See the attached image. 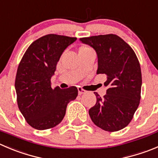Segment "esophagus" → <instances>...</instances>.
Wrapping results in <instances>:
<instances>
[{"label": "esophagus", "instance_id": "obj_1", "mask_svg": "<svg viewBox=\"0 0 158 158\" xmlns=\"http://www.w3.org/2000/svg\"><path fill=\"white\" fill-rule=\"evenodd\" d=\"M85 93H86V91H85V90H83L82 88H78V94H80V95L81 94H85Z\"/></svg>", "mask_w": 158, "mask_h": 158}]
</instances>
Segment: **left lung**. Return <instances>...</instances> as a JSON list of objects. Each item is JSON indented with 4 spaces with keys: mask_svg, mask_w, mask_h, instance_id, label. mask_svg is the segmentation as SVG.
Wrapping results in <instances>:
<instances>
[{
    "mask_svg": "<svg viewBox=\"0 0 158 158\" xmlns=\"http://www.w3.org/2000/svg\"><path fill=\"white\" fill-rule=\"evenodd\" d=\"M92 47L98 57L97 74L107 76L103 98L96 94L95 106L89 115L97 127L106 131L125 128L133 118L140 100L142 76L134 51L118 35H100L81 38Z\"/></svg>",
    "mask_w": 158,
    "mask_h": 158,
    "instance_id": "left-lung-1",
    "label": "left lung"
}]
</instances>
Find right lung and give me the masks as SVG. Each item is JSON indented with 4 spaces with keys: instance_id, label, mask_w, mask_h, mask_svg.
<instances>
[{
    "instance_id": "1",
    "label": "right lung",
    "mask_w": 158,
    "mask_h": 158,
    "mask_svg": "<svg viewBox=\"0 0 158 158\" xmlns=\"http://www.w3.org/2000/svg\"><path fill=\"white\" fill-rule=\"evenodd\" d=\"M77 38L44 35L27 49L18 67L15 91L19 110L33 128L43 130L58 125L67 104L77 96V88H51V78L61 55Z\"/></svg>"
}]
</instances>
